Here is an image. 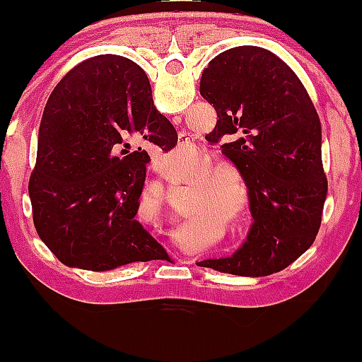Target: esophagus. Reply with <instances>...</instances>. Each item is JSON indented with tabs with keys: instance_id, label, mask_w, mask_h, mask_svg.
Returning <instances> with one entry per match:
<instances>
[{
	"instance_id": "34e87169",
	"label": "esophagus",
	"mask_w": 362,
	"mask_h": 362,
	"mask_svg": "<svg viewBox=\"0 0 362 362\" xmlns=\"http://www.w3.org/2000/svg\"><path fill=\"white\" fill-rule=\"evenodd\" d=\"M189 138H184V136H180V144H187V143H189ZM192 262L194 260H190V259H185L184 260V264H192Z\"/></svg>"
}]
</instances>
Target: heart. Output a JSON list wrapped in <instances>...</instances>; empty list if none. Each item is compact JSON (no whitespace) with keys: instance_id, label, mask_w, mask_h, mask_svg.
Instances as JSON below:
<instances>
[{"instance_id":"obj_1","label":"heart","mask_w":362,"mask_h":362,"mask_svg":"<svg viewBox=\"0 0 362 362\" xmlns=\"http://www.w3.org/2000/svg\"><path fill=\"white\" fill-rule=\"evenodd\" d=\"M170 156L173 158V161L178 163V168L173 173H182L184 170L192 163V160H195L197 156V149L194 146H180L175 148ZM216 167V163L213 161L211 156H204L201 161H199V167H197V177H202L206 175V177L201 178L197 182L199 189H202L204 192H211L207 195H195L197 201L201 199V202H194V206L190 207L189 216H195L199 213V206H202V202L206 204H211V207H214V211H224L228 209L231 204H233V192H231L230 187H233L235 192H236V201H235V213H233V207H231V216L238 214V211L243 207V195H245V187L243 182L240 180L238 177L233 175V173L226 172V170H213ZM211 173L209 174V172Z\"/></svg>"}]
</instances>
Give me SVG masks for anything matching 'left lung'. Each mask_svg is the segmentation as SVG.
Returning <instances> with one entry per match:
<instances>
[{
  "label": "left lung",
  "mask_w": 362,
  "mask_h": 362,
  "mask_svg": "<svg viewBox=\"0 0 362 362\" xmlns=\"http://www.w3.org/2000/svg\"><path fill=\"white\" fill-rule=\"evenodd\" d=\"M201 95L218 114L206 136L221 144L248 189L247 242L202 267L245 277L279 272L317 238L327 199L322 126L296 73L267 49L242 45L202 71Z\"/></svg>",
  "instance_id": "8db88e82"
}]
</instances>
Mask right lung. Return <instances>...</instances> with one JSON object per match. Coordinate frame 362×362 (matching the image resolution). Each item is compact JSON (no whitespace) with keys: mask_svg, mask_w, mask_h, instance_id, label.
Instances as JSON below:
<instances>
[{"mask_svg":"<svg viewBox=\"0 0 362 362\" xmlns=\"http://www.w3.org/2000/svg\"><path fill=\"white\" fill-rule=\"evenodd\" d=\"M134 140L144 148L129 152ZM177 141L136 62L102 54L74 66L45 103L28 182L35 230L57 260L103 272L163 259L165 248L134 216L149 163L144 148L170 151Z\"/></svg>","mask_w":362,"mask_h":362,"instance_id":"right-lung-1","label":"right lung"}]
</instances>
